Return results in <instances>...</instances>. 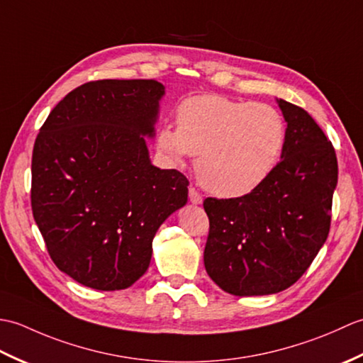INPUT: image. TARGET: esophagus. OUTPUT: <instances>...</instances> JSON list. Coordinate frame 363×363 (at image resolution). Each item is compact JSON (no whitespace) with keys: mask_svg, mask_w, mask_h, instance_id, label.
<instances>
[{"mask_svg":"<svg viewBox=\"0 0 363 363\" xmlns=\"http://www.w3.org/2000/svg\"><path fill=\"white\" fill-rule=\"evenodd\" d=\"M189 199H190L191 204H201L203 203V196L199 195V191L194 187L189 189Z\"/></svg>","mask_w":363,"mask_h":363,"instance_id":"obj_1","label":"esophagus"}]
</instances>
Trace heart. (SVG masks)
I'll use <instances>...</instances> for the list:
<instances>
[{
    "label": "heart",
    "mask_w": 363,
    "mask_h": 363,
    "mask_svg": "<svg viewBox=\"0 0 363 363\" xmlns=\"http://www.w3.org/2000/svg\"><path fill=\"white\" fill-rule=\"evenodd\" d=\"M159 130V150L176 164L198 156L196 177L212 194H251L273 172L285 143L282 115L268 104L221 95L194 96Z\"/></svg>",
    "instance_id": "obj_1"
}]
</instances>
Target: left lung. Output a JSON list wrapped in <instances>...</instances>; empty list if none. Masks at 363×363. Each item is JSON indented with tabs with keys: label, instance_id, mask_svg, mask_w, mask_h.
Returning a JSON list of instances; mask_svg holds the SVG:
<instances>
[{
	"label": "left lung",
	"instance_id": "1",
	"mask_svg": "<svg viewBox=\"0 0 363 363\" xmlns=\"http://www.w3.org/2000/svg\"><path fill=\"white\" fill-rule=\"evenodd\" d=\"M287 121L282 160L251 194L206 198L204 267L237 296L295 284L325 245L338 165L333 143L303 107L277 99Z\"/></svg>",
	"mask_w": 363,
	"mask_h": 363
}]
</instances>
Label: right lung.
I'll use <instances>...</instances> for the list:
<instances>
[{"label":"right lung","instance_id":"obj_1","mask_svg":"<svg viewBox=\"0 0 363 363\" xmlns=\"http://www.w3.org/2000/svg\"><path fill=\"white\" fill-rule=\"evenodd\" d=\"M164 86L99 79L50 112L33 151L30 206L51 260L96 290H123L150 267L152 238L187 203L189 179L151 165Z\"/></svg>","mask_w":363,"mask_h":363}]
</instances>
